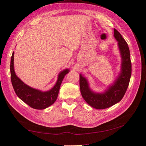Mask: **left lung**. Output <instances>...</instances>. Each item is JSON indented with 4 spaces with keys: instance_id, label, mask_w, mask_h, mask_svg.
Listing matches in <instances>:
<instances>
[{
    "instance_id": "left-lung-1",
    "label": "left lung",
    "mask_w": 146,
    "mask_h": 146,
    "mask_svg": "<svg viewBox=\"0 0 146 146\" xmlns=\"http://www.w3.org/2000/svg\"><path fill=\"white\" fill-rule=\"evenodd\" d=\"M114 37L118 42L121 63L119 73L113 84L103 92H94L90 88L87 79L80 74V88L82 96L87 103L95 109L103 110L118 103L123 98L129 85L132 73L129 48L126 41L116 29H114Z\"/></svg>"
}]
</instances>
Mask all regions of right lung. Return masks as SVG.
<instances>
[{
    "label": "right lung",
    "mask_w": 146,
    "mask_h": 146,
    "mask_svg": "<svg viewBox=\"0 0 146 146\" xmlns=\"http://www.w3.org/2000/svg\"><path fill=\"white\" fill-rule=\"evenodd\" d=\"M14 54L13 52L11 59V79L14 90L18 98L36 110H44L53 104L58 98L62 80L69 73L70 70L65 69L59 73L56 84L49 90L42 91L28 86L17 76L14 67Z\"/></svg>",
    "instance_id": "right-lung-1"
}]
</instances>
